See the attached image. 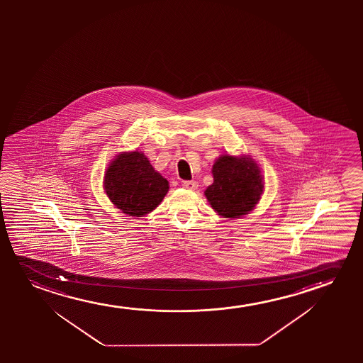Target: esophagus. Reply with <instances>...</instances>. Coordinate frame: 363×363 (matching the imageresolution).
Segmentation results:
<instances>
[{
  "mask_svg": "<svg viewBox=\"0 0 363 363\" xmlns=\"http://www.w3.org/2000/svg\"><path fill=\"white\" fill-rule=\"evenodd\" d=\"M182 186H184V189H189V191H194V189L199 187V184H197L196 181H184V182H182Z\"/></svg>",
  "mask_w": 363,
  "mask_h": 363,
  "instance_id": "esophagus-1",
  "label": "esophagus"
}]
</instances>
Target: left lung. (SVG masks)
Returning a JSON list of instances; mask_svg holds the SVG:
<instances>
[{
  "mask_svg": "<svg viewBox=\"0 0 363 363\" xmlns=\"http://www.w3.org/2000/svg\"><path fill=\"white\" fill-rule=\"evenodd\" d=\"M213 184L204 191L211 207L224 218H240L253 211L263 194L262 171L250 156L225 154L214 161Z\"/></svg>",
  "mask_w": 363,
  "mask_h": 363,
  "instance_id": "8db88e82",
  "label": "left lung"
}]
</instances>
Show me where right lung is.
Segmentation results:
<instances>
[{
    "instance_id": "add662e5",
    "label": "right lung",
    "mask_w": 363,
    "mask_h": 363,
    "mask_svg": "<svg viewBox=\"0 0 363 363\" xmlns=\"http://www.w3.org/2000/svg\"><path fill=\"white\" fill-rule=\"evenodd\" d=\"M169 189V181L138 150L120 152L105 171V194L116 208L133 217L152 212Z\"/></svg>"
}]
</instances>
